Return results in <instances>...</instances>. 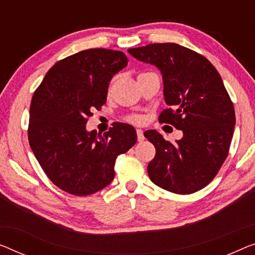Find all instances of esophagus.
Wrapping results in <instances>:
<instances>
[{
	"mask_svg": "<svg viewBox=\"0 0 255 255\" xmlns=\"http://www.w3.org/2000/svg\"><path fill=\"white\" fill-rule=\"evenodd\" d=\"M136 134H137L138 142H142V140H144V135H143L142 129H136Z\"/></svg>",
	"mask_w": 255,
	"mask_h": 255,
	"instance_id": "1",
	"label": "esophagus"
}]
</instances>
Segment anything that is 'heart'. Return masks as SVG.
Instances as JSON below:
<instances>
[{
    "label": "heart",
    "mask_w": 255,
    "mask_h": 255,
    "mask_svg": "<svg viewBox=\"0 0 255 255\" xmlns=\"http://www.w3.org/2000/svg\"><path fill=\"white\" fill-rule=\"evenodd\" d=\"M129 120L132 121V123H139V121L142 120V118H140L139 116H131L130 118H129Z\"/></svg>",
    "instance_id": "heart-1"
}]
</instances>
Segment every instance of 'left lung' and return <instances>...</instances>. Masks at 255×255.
Returning a JSON list of instances; mask_svg holds the SVG:
<instances>
[{"label": "left lung", "instance_id": "obj_1", "mask_svg": "<svg viewBox=\"0 0 255 255\" xmlns=\"http://www.w3.org/2000/svg\"><path fill=\"white\" fill-rule=\"evenodd\" d=\"M128 52L160 70L170 108L160 113L159 121L183 131L175 143L157 130L144 132L155 147L147 166L150 180L177 195L198 191L225 162L236 124L234 104L219 72L204 56L176 43H152Z\"/></svg>", "mask_w": 255, "mask_h": 255}]
</instances>
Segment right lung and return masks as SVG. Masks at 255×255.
I'll list each match as a JSON object with an SVG mask.
<instances>
[{"label":"right lung","instance_id":"obj_1","mask_svg":"<svg viewBox=\"0 0 255 255\" xmlns=\"http://www.w3.org/2000/svg\"><path fill=\"white\" fill-rule=\"evenodd\" d=\"M121 51L88 49L57 62L33 95L28 140L56 187L74 196L100 191L115 178V164L137 140L135 128L117 123L103 135L87 131L95 109L106 103L109 82L127 66Z\"/></svg>","mask_w":255,"mask_h":255}]
</instances>
